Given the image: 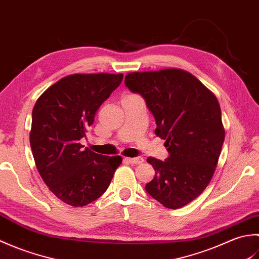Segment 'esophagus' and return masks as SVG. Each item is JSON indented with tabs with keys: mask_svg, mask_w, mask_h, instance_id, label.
<instances>
[{
	"mask_svg": "<svg viewBox=\"0 0 259 259\" xmlns=\"http://www.w3.org/2000/svg\"><path fill=\"white\" fill-rule=\"evenodd\" d=\"M125 160L128 161V162H130V163H135V164H137V163H142L144 162V158L142 157H136V158H125Z\"/></svg>",
	"mask_w": 259,
	"mask_h": 259,
	"instance_id": "34e87169",
	"label": "esophagus"
}]
</instances>
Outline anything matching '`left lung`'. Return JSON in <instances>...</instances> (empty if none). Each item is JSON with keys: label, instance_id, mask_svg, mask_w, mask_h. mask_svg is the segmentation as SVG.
I'll list each match as a JSON object with an SVG mask.
<instances>
[{"label": "left lung", "instance_id": "1", "mask_svg": "<svg viewBox=\"0 0 259 259\" xmlns=\"http://www.w3.org/2000/svg\"><path fill=\"white\" fill-rule=\"evenodd\" d=\"M124 84L145 99L169 153L164 161L147 159L156 175L145 189L164 207H183L205 190L221 156L225 130L217 98L179 69L129 73Z\"/></svg>", "mask_w": 259, "mask_h": 259}]
</instances>
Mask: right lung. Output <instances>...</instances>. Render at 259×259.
<instances>
[{
    "label": "right lung",
    "mask_w": 259,
    "mask_h": 259,
    "mask_svg": "<svg viewBox=\"0 0 259 259\" xmlns=\"http://www.w3.org/2000/svg\"><path fill=\"white\" fill-rule=\"evenodd\" d=\"M123 74H72L42 93L32 111L30 144L41 175L60 200L82 207L104 194L122 159L98 155L80 139Z\"/></svg>",
    "instance_id": "add662e5"
}]
</instances>
